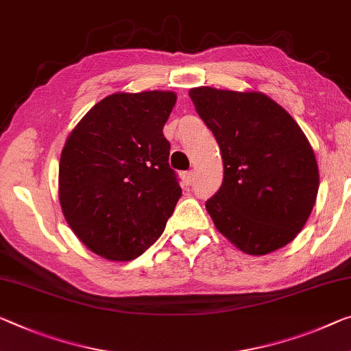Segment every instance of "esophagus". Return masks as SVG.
Segmentation results:
<instances>
[{
	"instance_id": "obj_1",
	"label": "esophagus",
	"mask_w": 351,
	"mask_h": 351,
	"mask_svg": "<svg viewBox=\"0 0 351 351\" xmlns=\"http://www.w3.org/2000/svg\"><path fill=\"white\" fill-rule=\"evenodd\" d=\"M183 182L186 183V185H191L193 183V180H194V171H186V172H183Z\"/></svg>"
}]
</instances>
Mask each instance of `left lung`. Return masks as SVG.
<instances>
[{
    "instance_id": "left-lung-1",
    "label": "left lung",
    "mask_w": 351,
    "mask_h": 351,
    "mask_svg": "<svg viewBox=\"0 0 351 351\" xmlns=\"http://www.w3.org/2000/svg\"><path fill=\"white\" fill-rule=\"evenodd\" d=\"M190 97L223 157V183L206 202L217 229L252 256L290 243L319 191V168L303 130L261 93L202 86Z\"/></svg>"
}]
</instances>
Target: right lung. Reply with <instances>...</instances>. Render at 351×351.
Segmentation results:
<instances>
[{
  "label": "right lung",
  "mask_w": 351,
  "mask_h": 351,
  "mask_svg": "<svg viewBox=\"0 0 351 351\" xmlns=\"http://www.w3.org/2000/svg\"><path fill=\"white\" fill-rule=\"evenodd\" d=\"M176 99L166 90L108 95L67 138L59 201L70 229L95 254L132 261L163 234L182 196L163 134Z\"/></svg>",
  "instance_id": "right-lung-1"
}]
</instances>
